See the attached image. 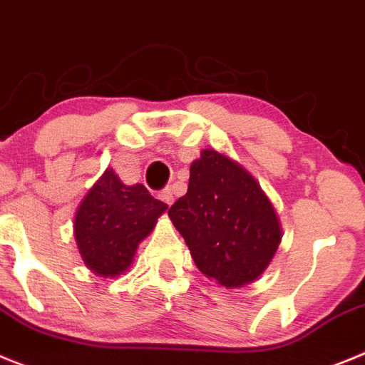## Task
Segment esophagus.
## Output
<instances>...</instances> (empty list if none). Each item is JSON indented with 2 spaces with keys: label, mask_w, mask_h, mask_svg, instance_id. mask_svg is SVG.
Segmentation results:
<instances>
[{
  "label": "esophagus",
  "mask_w": 365,
  "mask_h": 365,
  "mask_svg": "<svg viewBox=\"0 0 365 365\" xmlns=\"http://www.w3.org/2000/svg\"><path fill=\"white\" fill-rule=\"evenodd\" d=\"M160 196H162V200L167 203V205H170V203L175 202V195H173V189H170V187H165V189L160 192Z\"/></svg>",
  "instance_id": "esophagus-1"
}]
</instances>
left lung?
<instances>
[{"mask_svg": "<svg viewBox=\"0 0 365 365\" xmlns=\"http://www.w3.org/2000/svg\"><path fill=\"white\" fill-rule=\"evenodd\" d=\"M169 216L189 245L196 267L225 287L260 277L280 244L274 209L247 170L205 149L190 165L187 195Z\"/></svg>", "mask_w": 365, "mask_h": 365, "instance_id": "1", "label": "left lung"}]
</instances>
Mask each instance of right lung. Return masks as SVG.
Returning <instances> with one entry per match:
<instances>
[{
  "instance_id": "obj_1",
  "label": "right lung",
  "mask_w": 365,
  "mask_h": 365,
  "mask_svg": "<svg viewBox=\"0 0 365 365\" xmlns=\"http://www.w3.org/2000/svg\"><path fill=\"white\" fill-rule=\"evenodd\" d=\"M167 203L145 185H125L107 169L81 202L74 232L85 264L100 277H118L133 262L138 244L153 231Z\"/></svg>"
}]
</instances>
